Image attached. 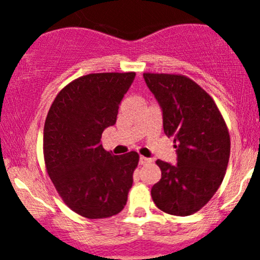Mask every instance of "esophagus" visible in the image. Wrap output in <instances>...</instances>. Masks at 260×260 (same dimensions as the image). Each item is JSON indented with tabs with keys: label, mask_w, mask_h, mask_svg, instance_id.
<instances>
[{
	"label": "esophagus",
	"mask_w": 260,
	"mask_h": 260,
	"mask_svg": "<svg viewBox=\"0 0 260 260\" xmlns=\"http://www.w3.org/2000/svg\"><path fill=\"white\" fill-rule=\"evenodd\" d=\"M140 165H147V163H150L151 162V159L150 158H147V157H144V156H140Z\"/></svg>",
	"instance_id": "obj_1"
}]
</instances>
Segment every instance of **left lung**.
Instances as JSON below:
<instances>
[{
    "label": "left lung",
    "instance_id": "1",
    "mask_svg": "<svg viewBox=\"0 0 260 260\" xmlns=\"http://www.w3.org/2000/svg\"><path fill=\"white\" fill-rule=\"evenodd\" d=\"M162 108L163 130L174 136L177 165L157 159L162 177L151 189L162 211L189 216L205 206L222 183L230 159L229 129L214 99L183 75L144 74Z\"/></svg>",
    "mask_w": 260,
    "mask_h": 260
}]
</instances>
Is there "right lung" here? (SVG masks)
<instances>
[{
    "instance_id": "1",
    "label": "right lung",
    "mask_w": 260,
    "mask_h": 260,
    "mask_svg": "<svg viewBox=\"0 0 260 260\" xmlns=\"http://www.w3.org/2000/svg\"><path fill=\"white\" fill-rule=\"evenodd\" d=\"M135 75L82 76L63 87L49 109L43 139L46 172L63 203L83 217L114 216L126 205L139 154L114 156L101 139L116 122Z\"/></svg>"
}]
</instances>
